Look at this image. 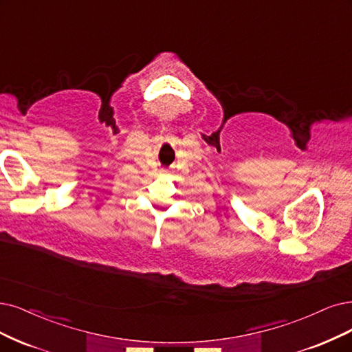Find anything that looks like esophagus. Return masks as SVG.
Masks as SVG:
<instances>
[{"label":"esophagus","mask_w":352,"mask_h":352,"mask_svg":"<svg viewBox=\"0 0 352 352\" xmlns=\"http://www.w3.org/2000/svg\"><path fill=\"white\" fill-rule=\"evenodd\" d=\"M162 174H165V171H162Z\"/></svg>","instance_id":"1"}]
</instances>
